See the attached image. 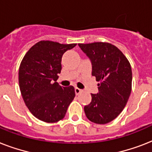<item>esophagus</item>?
<instances>
[{"label":"esophagus","mask_w":152,"mask_h":152,"mask_svg":"<svg viewBox=\"0 0 152 152\" xmlns=\"http://www.w3.org/2000/svg\"><path fill=\"white\" fill-rule=\"evenodd\" d=\"M81 91H82V90H81V89H80V88H75V92H76V95H78L80 93H81Z\"/></svg>","instance_id":"esophagus-1"}]
</instances>
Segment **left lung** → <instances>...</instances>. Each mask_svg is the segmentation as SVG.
Returning <instances> with one entry per match:
<instances>
[{"label": "left lung", "mask_w": 152, "mask_h": 152, "mask_svg": "<svg viewBox=\"0 0 152 152\" xmlns=\"http://www.w3.org/2000/svg\"><path fill=\"white\" fill-rule=\"evenodd\" d=\"M78 46L90 58L92 76L98 83V94L84 106L88 120L104 125L115 119L125 108L132 90V69L123 53L108 42H93Z\"/></svg>", "instance_id": "8db88e82"}]
</instances>
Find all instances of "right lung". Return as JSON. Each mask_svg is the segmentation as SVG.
Wrapping results in <instances>:
<instances>
[{"mask_svg": "<svg viewBox=\"0 0 152 152\" xmlns=\"http://www.w3.org/2000/svg\"><path fill=\"white\" fill-rule=\"evenodd\" d=\"M76 46L40 41L27 51L20 63L21 95L28 110L39 120L53 123L63 119L76 95L72 86L62 88L56 82L61 70L62 56Z\"/></svg>", "mask_w": 152, "mask_h": 152, "instance_id": "add662e5", "label": "right lung"}]
</instances>
